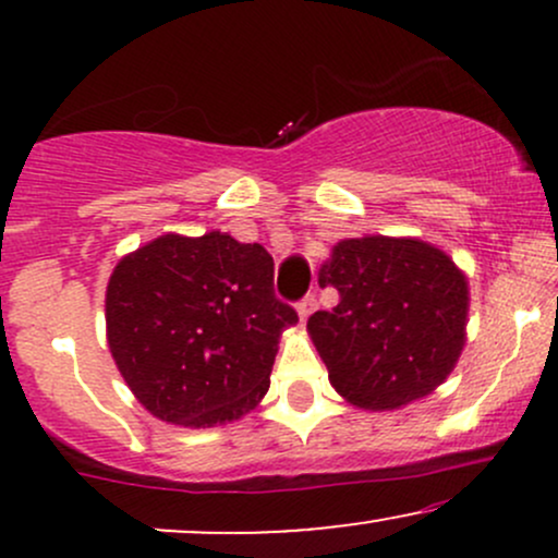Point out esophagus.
<instances>
[{
    "label": "esophagus",
    "instance_id": "esophagus-1",
    "mask_svg": "<svg viewBox=\"0 0 558 558\" xmlns=\"http://www.w3.org/2000/svg\"><path fill=\"white\" fill-rule=\"evenodd\" d=\"M296 310H299V317H301V323H306V317H310L312 312L317 310V299H315V293H306V296L299 301V306H296Z\"/></svg>",
    "mask_w": 558,
    "mask_h": 558
}]
</instances>
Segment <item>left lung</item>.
Here are the masks:
<instances>
[{
  "label": "left lung",
  "instance_id": "left-lung-1",
  "mask_svg": "<svg viewBox=\"0 0 558 558\" xmlns=\"http://www.w3.org/2000/svg\"><path fill=\"white\" fill-rule=\"evenodd\" d=\"M338 306L310 317L338 393L362 409H399L446 380L464 345L466 280L414 239L341 241L319 270Z\"/></svg>",
  "mask_w": 558,
  "mask_h": 558
}]
</instances>
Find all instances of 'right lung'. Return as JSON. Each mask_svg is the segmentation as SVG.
<instances>
[{
	"instance_id": "1",
	"label": "right lung",
	"mask_w": 558,
	"mask_h": 558,
	"mask_svg": "<svg viewBox=\"0 0 558 558\" xmlns=\"http://www.w3.org/2000/svg\"><path fill=\"white\" fill-rule=\"evenodd\" d=\"M272 257L230 235H162L114 267L107 338L128 388L172 425L215 427L270 388L278 338L299 315L275 296Z\"/></svg>"
}]
</instances>
